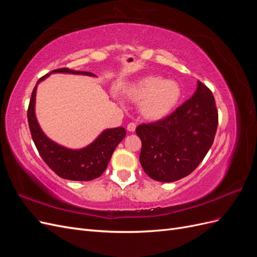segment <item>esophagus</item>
I'll return each instance as SVG.
<instances>
[{"instance_id":"obj_1","label":"esophagus","mask_w":257,"mask_h":257,"mask_svg":"<svg viewBox=\"0 0 257 257\" xmlns=\"http://www.w3.org/2000/svg\"><path fill=\"white\" fill-rule=\"evenodd\" d=\"M136 128V124L134 122H131L127 124V131L128 132H135Z\"/></svg>"}]
</instances>
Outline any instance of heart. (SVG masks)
Masks as SVG:
<instances>
[{
	"label": "heart",
	"mask_w": 257,
	"mask_h": 257,
	"mask_svg": "<svg viewBox=\"0 0 257 257\" xmlns=\"http://www.w3.org/2000/svg\"><path fill=\"white\" fill-rule=\"evenodd\" d=\"M127 94L141 103V112L146 119L160 120L173 111L181 97V88L175 80L147 76L132 85Z\"/></svg>",
	"instance_id": "heart-1"
}]
</instances>
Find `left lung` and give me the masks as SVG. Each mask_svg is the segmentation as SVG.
I'll return each mask as SVG.
<instances>
[{
    "label": "left lung",
    "instance_id": "left-lung-1",
    "mask_svg": "<svg viewBox=\"0 0 257 257\" xmlns=\"http://www.w3.org/2000/svg\"><path fill=\"white\" fill-rule=\"evenodd\" d=\"M212 92L197 81L193 96L165 119L141 124L139 161L153 180L174 182L194 172L211 148L217 128Z\"/></svg>",
    "mask_w": 257,
    "mask_h": 257
}]
</instances>
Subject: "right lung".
Returning <instances> with one entry per match:
<instances>
[{"mask_svg": "<svg viewBox=\"0 0 257 257\" xmlns=\"http://www.w3.org/2000/svg\"><path fill=\"white\" fill-rule=\"evenodd\" d=\"M63 73L95 77L89 72L73 71L69 68L54 69L37 81L33 89L28 108V121L31 135L44 162L59 177L73 181H90L98 178L108 166L114 149L125 137V128H107L100 133L94 142L81 149H68L58 145L45 135L35 115V97L37 84L47 78L50 74Z\"/></svg>", "mask_w": 257, "mask_h": 257, "instance_id": "add662e5", "label": "right lung"}]
</instances>
